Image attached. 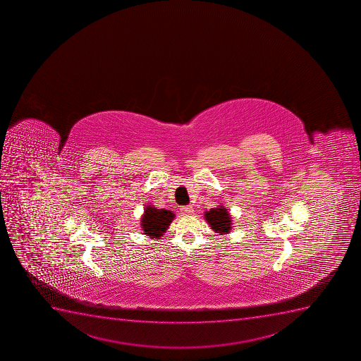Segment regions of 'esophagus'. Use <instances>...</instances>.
Here are the masks:
<instances>
[{
	"mask_svg": "<svg viewBox=\"0 0 361 361\" xmlns=\"http://www.w3.org/2000/svg\"><path fill=\"white\" fill-rule=\"evenodd\" d=\"M180 212H182L183 214H191V213H193L192 205L182 206V207H180Z\"/></svg>",
	"mask_w": 361,
	"mask_h": 361,
	"instance_id": "obj_1",
	"label": "esophagus"
}]
</instances>
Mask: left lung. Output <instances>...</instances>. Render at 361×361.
Masks as SVG:
<instances>
[{"instance_id":"8db88e82","label":"left lung","mask_w":361,"mask_h":361,"mask_svg":"<svg viewBox=\"0 0 361 361\" xmlns=\"http://www.w3.org/2000/svg\"><path fill=\"white\" fill-rule=\"evenodd\" d=\"M205 218L209 226L216 233H228L229 229L232 227L228 212L225 207H221V206L216 209H209V212L205 213Z\"/></svg>"}]
</instances>
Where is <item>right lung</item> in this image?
<instances>
[{"mask_svg": "<svg viewBox=\"0 0 361 361\" xmlns=\"http://www.w3.org/2000/svg\"><path fill=\"white\" fill-rule=\"evenodd\" d=\"M175 214L168 209H155L154 206L149 205L145 211V216L142 218V228L145 234L152 238H159L166 232L169 225L173 220Z\"/></svg>", "mask_w": 361, "mask_h": 361, "instance_id": "right-lung-1", "label": "right lung"}]
</instances>
